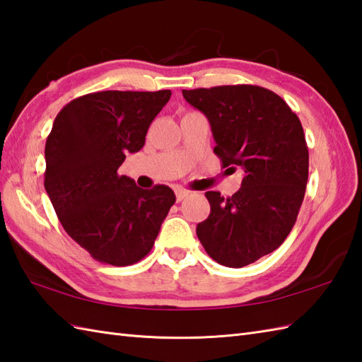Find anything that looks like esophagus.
Masks as SVG:
<instances>
[{
    "label": "esophagus",
    "mask_w": 362,
    "mask_h": 362,
    "mask_svg": "<svg viewBox=\"0 0 362 362\" xmlns=\"http://www.w3.org/2000/svg\"><path fill=\"white\" fill-rule=\"evenodd\" d=\"M188 196H189V191H188V189H183V188H177V189H175V199H177V202L183 201V199L188 197Z\"/></svg>",
    "instance_id": "obj_1"
}]
</instances>
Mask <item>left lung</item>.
<instances>
[{"mask_svg": "<svg viewBox=\"0 0 362 362\" xmlns=\"http://www.w3.org/2000/svg\"><path fill=\"white\" fill-rule=\"evenodd\" d=\"M210 121L222 166L243 168L232 197L206 191L210 216L196 233L219 264L243 267L279 249L296 224L308 182L302 122L274 91L258 86L182 90Z\"/></svg>", "mask_w": 362, "mask_h": 362, "instance_id": "obj_1", "label": "left lung"}]
</instances>
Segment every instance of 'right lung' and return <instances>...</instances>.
Instances as JSON below:
<instances>
[{"label": "right lung", "instance_id": "add662e5", "mask_svg": "<svg viewBox=\"0 0 362 362\" xmlns=\"http://www.w3.org/2000/svg\"><path fill=\"white\" fill-rule=\"evenodd\" d=\"M171 91H98L68 103L45 146V189L65 232L95 259L129 266L151 252L175 202L166 185L141 189L118 168L144 146Z\"/></svg>", "mask_w": 362, "mask_h": 362}]
</instances>
